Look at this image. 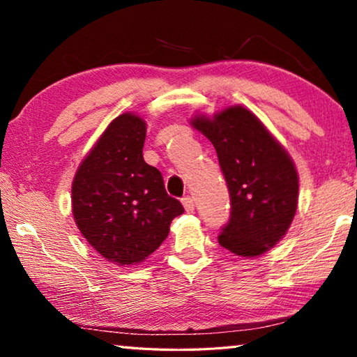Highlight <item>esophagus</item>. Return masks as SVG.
Returning <instances> with one entry per match:
<instances>
[{
    "mask_svg": "<svg viewBox=\"0 0 357 357\" xmlns=\"http://www.w3.org/2000/svg\"><path fill=\"white\" fill-rule=\"evenodd\" d=\"M183 206H184L187 213H193V209H195V203H193V198L192 197H184L183 198Z\"/></svg>",
    "mask_w": 357,
    "mask_h": 357,
    "instance_id": "obj_1",
    "label": "esophagus"
}]
</instances>
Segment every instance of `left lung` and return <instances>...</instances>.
<instances>
[{
    "label": "left lung",
    "mask_w": 357,
    "mask_h": 357,
    "mask_svg": "<svg viewBox=\"0 0 357 357\" xmlns=\"http://www.w3.org/2000/svg\"><path fill=\"white\" fill-rule=\"evenodd\" d=\"M193 126L214 144L229 193V219L219 244L241 257L261 255L287 233L298 208V173L257 116L229 107Z\"/></svg>",
    "instance_id": "1"
}]
</instances>
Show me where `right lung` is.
<instances>
[{
    "label": "right lung",
    "mask_w": 357,
    "mask_h": 357,
    "mask_svg": "<svg viewBox=\"0 0 357 357\" xmlns=\"http://www.w3.org/2000/svg\"><path fill=\"white\" fill-rule=\"evenodd\" d=\"M146 126L135 114L112 121L82 162L72 184V211L84 239L108 261L137 264L159 249L184 213L164 178L143 159Z\"/></svg>",
    "instance_id": "add662e5"
}]
</instances>
